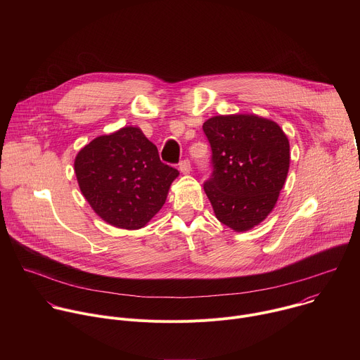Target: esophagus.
<instances>
[{
    "mask_svg": "<svg viewBox=\"0 0 360 360\" xmlns=\"http://www.w3.org/2000/svg\"><path fill=\"white\" fill-rule=\"evenodd\" d=\"M179 171L184 174H189L191 172V161L189 160H182L179 162Z\"/></svg>",
    "mask_w": 360,
    "mask_h": 360,
    "instance_id": "esophagus-1",
    "label": "esophagus"
}]
</instances>
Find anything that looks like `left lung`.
Listing matches in <instances>:
<instances>
[{
	"label": "left lung",
	"mask_w": 360,
	"mask_h": 360,
	"mask_svg": "<svg viewBox=\"0 0 360 360\" xmlns=\"http://www.w3.org/2000/svg\"><path fill=\"white\" fill-rule=\"evenodd\" d=\"M211 145L203 184L217 218L242 232L274 210L289 169V141L281 127L256 115H219L202 125Z\"/></svg>",
	"instance_id": "left-lung-1"
}]
</instances>
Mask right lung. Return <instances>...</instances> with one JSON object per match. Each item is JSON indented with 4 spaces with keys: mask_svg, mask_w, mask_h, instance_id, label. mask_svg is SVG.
<instances>
[{
    "mask_svg": "<svg viewBox=\"0 0 360 360\" xmlns=\"http://www.w3.org/2000/svg\"><path fill=\"white\" fill-rule=\"evenodd\" d=\"M75 175L92 210L108 224L138 229L165 203L178 169L160 160L139 128L98 136L75 158Z\"/></svg>",
    "mask_w": 360,
    "mask_h": 360,
    "instance_id": "obj_1",
    "label": "right lung"
}]
</instances>
